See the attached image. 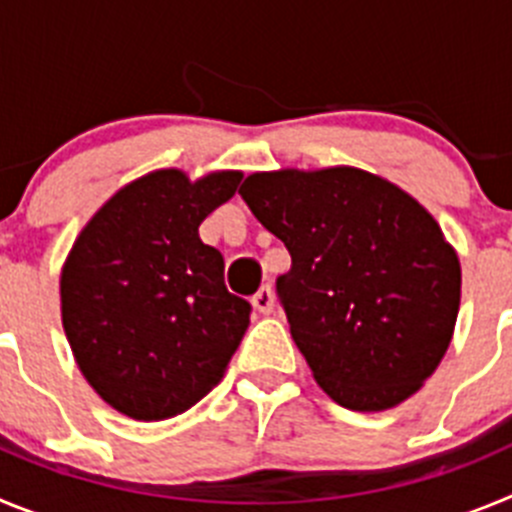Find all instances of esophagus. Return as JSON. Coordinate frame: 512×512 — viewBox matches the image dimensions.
<instances>
[{
    "label": "esophagus",
    "mask_w": 512,
    "mask_h": 512,
    "mask_svg": "<svg viewBox=\"0 0 512 512\" xmlns=\"http://www.w3.org/2000/svg\"><path fill=\"white\" fill-rule=\"evenodd\" d=\"M253 307L261 312V315H269L271 310H274V289L266 284V287H261L256 295H253Z\"/></svg>",
    "instance_id": "obj_1"
}]
</instances>
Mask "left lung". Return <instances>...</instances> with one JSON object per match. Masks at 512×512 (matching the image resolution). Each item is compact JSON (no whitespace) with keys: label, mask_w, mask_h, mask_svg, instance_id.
<instances>
[{"label":"left lung","mask_w":512,"mask_h":512,"mask_svg":"<svg viewBox=\"0 0 512 512\" xmlns=\"http://www.w3.org/2000/svg\"><path fill=\"white\" fill-rule=\"evenodd\" d=\"M238 194L292 256L277 295L320 387L359 413L418 392L461 297L459 259L431 212L348 166L251 174Z\"/></svg>","instance_id":"obj_1"}]
</instances>
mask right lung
Returning a JSON list of instances; mask_svg holds the SVG:
<instances>
[{"label":"right lung","instance_id":"1","mask_svg":"<svg viewBox=\"0 0 512 512\" xmlns=\"http://www.w3.org/2000/svg\"><path fill=\"white\" fill-rule=\"evenodd\" d=\"M241 171L189 182L176 169L122 187L87 223L61 271L63 330L81 374L122 415L164 420L220 382L251 305L225 287L200 223Z\"/></svg>","mask_w":512,"mask_h":512}]
</instances>
